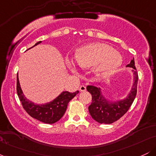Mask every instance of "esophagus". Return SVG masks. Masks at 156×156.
Instances as JSON below:
<instances>
[{
	"mask_svg": "<svg viewBox=\"0 0 156 156\" xmlns=\"http://www.w3.org/2000/svg\"><path fill=\"white\" fill-rule=\"evenodd\" d=\"M79 90H80V92H86V91H87V88H86L85 86L81 85V86H80V87Z\"/></svg>",
	"mask_w": 156,
	"mask_h": 156,
	"instance_id": "1",
	"label": "esophagus"
}]
</instances>
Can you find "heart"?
I'll list each match as a JSON object with an SVG mask.
<instances>
[{
  "mask_svg": "<svg viewBox=\"0 0 156 156\" xmlns=\"http://www.w3.org/2000/svg\"><path fill=\"white\" fill-rule=\"evenodd\" d=\"M76 60L80 67L94 66V73L98 76L110 74L122 63V57L119 52L108 44L101 42L86 44L78 48L76 52Z\"/></svg>",
  "mask_w": 156,
  "mask_h": 156,
  "instance_id": "heart-1",
  "label": "heart"
}]
</instances>
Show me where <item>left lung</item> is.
<instances>
[{
    "label": "left lung",
    "mask_w": 156,
    "mask_h": 156,
    "mask_svg": "<svg viewBox=\"0 0 156 156\" xmlns=\"http://www.w3.org/2000/svg\"><path fill=\"white\" fill-rule=\"evenodd\" d=\"M126 67H131L133 73V83L131 90L126 98L120 101H111L102 94L100 87L89 85L87 91L92 94V103L89 106V112L94 120L101 124H112L122 117L128 111L135 99L137 92L138 73L135 67L134 58Z\"/></svg>",
    "instance_id": "1"
}]
</instances>
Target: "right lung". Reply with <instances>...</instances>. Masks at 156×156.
Returning <instances> with one entry per match:
<instances>
[{"label":"right lung","instance_id":"1","mask_svg":"<svg viewBox=\"0 0 156 156\" xmlns=\"http://www.w3.org/2000/svg\"><path fill=\"white\" fill-rule=\"evenodd\" d=\"M41 41L37 42L33 47L41 43ZM17 92L19 99L22 103L23 108L26 112L37 120L47 124H53L63 117L66 112L69 102L78 93L69 92L67 91L62 92L53 101L45 104H35L28 100L23 94L20 85L18 76H17Z\"/></svg>","mask_w":156,"mask_h":156}]
</instances>
